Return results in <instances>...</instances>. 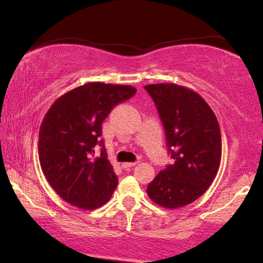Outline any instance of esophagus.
I'll use <instances>...</instances> for the list:
<instances>
[{
    "label": "esophagus",
    "mask_w": 263,
    "mask_h": 263,
    "mask_svg": "<svg viewBox=\"0 0 263 263\" xmlns=\"http://www.w3.org/2000/svg\"><path fill=\"white\" fill-rule=\"evenodd\" d=\"M136 163H123L122 164V167L123 168H130L133 166H135Z\"/></svg>",
    "instance_id": "34e87169"
}]
</instances>
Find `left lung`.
Here are the masks:
<instances>
[{
	"instance_id": "left-lung-1",
	"label": "left lung",
	"mask_w": 263,
	"mask_h": 263,
	"mask_svg": "<svg viewBox=\"0 0 263 263\" xmlns=\"http://www.w3.org/2000/svg\"><path fill=\"white\" fill-rule=\"evenodd\" d=\"M163 122L174 163L147 186L149 199L164 208H179L202 196L213 183L221 160L217 117L193 89L176 84L145 86Z\"/></svg>"
}]
</instances>
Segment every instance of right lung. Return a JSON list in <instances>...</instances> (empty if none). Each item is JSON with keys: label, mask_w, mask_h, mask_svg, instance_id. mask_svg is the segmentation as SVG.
<instances>
[{"label": "right lung", "mask_w": 263, "mask_h": 263, "mask_svg": "<svg viewBox=\"0 0 263 263\" xmlns=\"http://www.w3.org/2000/svg\"><path fill=\"white\" fill-rule=\"evenodd\" d=\"M135 92L129 85L88 82L64 93L48 110L39 129V161L50 185L68 203L89 211L110 200L118 178L99 138L102 123ZM96 144L102 147L99 157H94Z\"/></svg>", "instance_id": "obj_1"}]
</instances>
